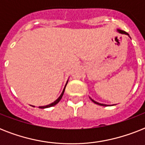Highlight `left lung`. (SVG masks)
<instances>
[{"mask_svg": "<svg viewBox=\"0 0 145 145\" xmlns=\"http://www.w3.org/2000/svg\"><path fill=\"white\" fill-rule=\"evenodd\" d=\"M117 31H118V32H119V33H121V34H123V35H128L129 37V34H128V33H126V31H124L119 30V29H117ZM89 99H90L91 100H92V101H93V102H94V103H95V104H96V105H101V106H108V105H105V104H101V103H99V102H97V101H94V100H93V99H91L90 97H89Z\"/></svg>", "mask_w": 145, "mask_h": 145, "instance_id": "obj_1", "label": "left lung"}]
</instances>
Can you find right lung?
Wrapping results in <instances>:
<instances>
[{"mask_svg":"<svg viewBox=\"0 0 145 145\" xmlns=\"http://www.w3.org/2000/svg\"><path fill=\"white\" fill-rule=\"evenodd\" d=\"M67 84H68V81H67V83H66V84H65V87H64V89H63V91H62V93H61V95H60V96H59V98H58V99H56V101H53L52 103L50 104V105H45V106H40L39 108H43V109H44V108H50V107H52V106L56 105V104L59 103V101L61 100V98H62V96H63L64 92H65V87H66V85H67ZM32 107H35V106H33V105H32Z\"/></svg>","mask_w":145,"mask_h":145,"instance_id":"1","label":"right lung"}]
</instances>
